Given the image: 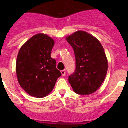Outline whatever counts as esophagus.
<instances>
[{
	"label": "esophagus",
	"mask_w": 128,
	"mask_h": 128,
	"mask_svg": "<svg viewBox=\"0 0 128 128\" xmlns=\"http://www.w3.org/2000/svg\"><path fill=\"white\" fill-rule=\"evenodd\" d=\"M61 72H62V76H65V74H66V71H65V70H63L61 71Z\"/></svg>",
	"instance_id": "1"
}]
</instances>
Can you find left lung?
<instances>
[{"label": "left lung", "mask_w": 128, "mask_h": 128, "mask_svg": "<svg viewBox=\"0 0 128 128\" xmlns=\"http://www.w3.org/2000/svg\"><path fill=\"white\" fill-rule=\"evenodd\" d=\"M74 49L76 70L68 82L78 94L94 93L103 82L108 70V61L102 45L98 39L79 30L66 38Z\"/></svg>", "instance_id": "8db88e82"}]
</instances>
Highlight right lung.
Segmentation results:
<instances>
[{
    "label": "right lung",
    "instance_id": "right-lung-1",
    "mask_svg": "<svg viewBox=\"0 0 128 128\" xmlns=\"http://www.w3.org/2000/svg\"><path fill=\"white\" fill-rule=\"evenodd\" d=\"M53 39L38 34L28 40L19 50L16 64L18 81L22 88L32 97H46L62 76L56 62L50 57Z\"/></svg>",
    "mask_w": 128,
    "mask_h": 128
}]
</instances>
